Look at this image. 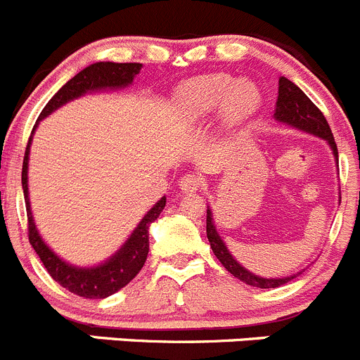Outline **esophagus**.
<instances>
[{"mask_svg":"<svg viewBox=\"0 0 360 360\" xmlns=\"http://www.w3.org/2000/svg\"><path fill=\"white\" fill-rule=\"evenodd\" d=\"M180 191L182 193H194L202 187V178L198 176V174H186V176L180 178Z\"/></svg>","mask_w":360,"mask_h":360,"instance_id":"34e87169","label":"esophagus"}]
</instances>
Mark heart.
Returning <instances> with one entry per match:
<instances>
[{
	"instance_id": "1",
	"label": "heart",
	"mask_w": 360,
	"mask_h": 360,
	"mask_svg": "<svg viewBox=\"0 0 360 360\" xmlns=\"http://www.w3.org/2000/svg\"><path fill=\"white\" fill-rule=\"evenodd\" d=\"M178 108L189 121L203 120L221 108L225 123H239L259 108L260 91L252 80H232L229 75H207L187 82L176 92Z\"/></svg>"
}]
</instances>
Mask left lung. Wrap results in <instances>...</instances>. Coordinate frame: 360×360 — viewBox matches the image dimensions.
Returning <instances> with one entry per match:
<instances>
[{"label":"left lung","mask_w":360,"mask_h":360,"mask_svg":"<svg viewBox=\"0 0 360 360\" xmlns=\"http://www.w3.org/2000/svg\"><path fill=\"white\" fill-rule=\"evenodd\" d=\"M275 120L278 121V123L289 124V127L309 131V134H314L318 135V137H321V139H325L326 143H328V146L332 148V153H334L335 160H338V146H335L334 135H332V130L330 127H328V123H326L323 112L309 100L307 94H305L298 85H295L285 77H280L278 80V100H276ZM207 237H209L210 248H212L214 255L219 259V262L223 264L236 278L243 280V282L248 283V285L260 289L280 288L283 283L291 282L296 276L291 275L283 276V278H262V276L253 275L248 269L243 268V266L233 259L232 253L229 252L226 245L223 243L219 233H217L212 221V210L210 209H207Z\"/></svg>","instance_id":"obj_1"}]
</instances>
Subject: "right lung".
I'll return each instance as SVG.
<instances>
[{"instance_id": "obj_1", "label": "right lung", "mask_w": 360, "mask_h": 360, "mask_svg": "<svg viewBox=\"0 0 360 360\" xmlns=\"http://www.w3.org/2000/svg\"><path fill=\"white\" fill-rule=\"evenodd\" d=\"M143 64L137 62H130V64H115V62H96L85 68L78 75L71 78L60 91L46 103L42 108L39 121L44 120L46 115L51 114L53 110H57L58 107L65 105L68 101L80 98L87 92L101 91V89H121L128 87L134 82L135 75H139ZM35 131V128H34ZM32 131V134H34ZM30 144H32V137L28 139L25 151V160H22V193H25L26 202V216H28V239L30 245L34 246L37 252L39 259L44 264L46 271L49 273L55 282H58L62 288L68 291L75 292L84 298H107V296L114 295L120 289H123L130 280L135 278V275L141 271V268L146 262L148 250H150V233L148 229L158 217V214L162 212L166 207V196H162L151 207L150 212L143 217L137 229L131 232L127 243L121 246L114 255L108 260H105L100 266L94 268H78V266H71V264L64 262L58 255L48 248L42 237L39 236L37 229H35L34 216H32V209H30V198H28V155H30Z\"/></svg>"}]
</instances>
